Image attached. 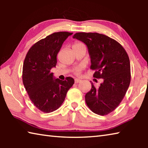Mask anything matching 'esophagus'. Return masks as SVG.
<instances>
[{
  "label": "esophagus",
  "mask_w": 148,
  "mask_h": 148,
  "mask_svg": "<svg viewBox=\"0 0 148 148\" xmlns=\"http://www.w3.org/2000/svg\"><path fill=\"white\" fill-rule=\"evenodd\" d=\"M82 82L81 79H75V84H78L80 83V82Z\"/></svg>",
  "instance_id": "34e87169"
}]
</instances>
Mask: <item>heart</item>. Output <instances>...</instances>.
<instances>
[{
	"label": "heart",
	"instance_id": "heart-1",
	"mask_svg": "<svg viewBox=\"0 0 148 148\" xmlns=\"http://www.w3.org/2000/svg\"><path fill=\"white\" fill-rule=\"evenodd\" d=\"M79 44H82L76 43V44H75L74 46H77V45H79ZM80 70H81V68H77V69H76V71H75V72H76V74H79V72H80Z\"/></svg>",
	"mask_w": 148,
	"mask_h": 148
}]
</instances>
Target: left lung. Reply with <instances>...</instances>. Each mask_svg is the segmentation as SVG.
<instances>
[{"mask_svg":"<svg viewBox=\"0 0 148 148\" xmlns=\"http://www.w3.org/2000/svg\"><path fill=\"white\" fill-rule=\"evenodd\" d=\"M86 45L91 58L93 76L102 78L85 97L86 104L94 113L104 116L116 108L123 99L131 82V66L126 51L115 40L97 32H77L73 36Z\"/></svg>","mask_w":148,"mask_h":148,"instance_id":"left-lung-1","label":"left lung"}]
</instances>
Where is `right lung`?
Wrapping results in <instances>:
<instances>
[{
    "label": "right lung",
    "mask_w": 148,
    "mask_h": 148,
    "mask_svg": "<svg viewBox=\"0 0 148 148\" xmlns=\"http://www.w3.org/2000/svg\"><path fill=\"white\" fill-rule=\"evenodd\" d=\"M72 34L58 32L49 35L34 44L24 60L22 76L25 88L34 106L45 113L58 109L74 84L71 77L60 80L50 72L56 66L62 44Z\"/></svg>",
    "instance_id": "add662e5"
}]
</instances>
